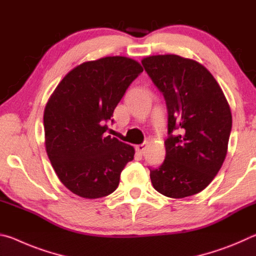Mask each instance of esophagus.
<instances>
[{"label":"esophagus","instance_id":"34e87169","mask_svg":"<svg viewBox=\"0 0 256 256\" xmlns=\"http://www.w3.org/2000/svg\"><path fill=\"white\" fill-rule=\"evenodd\" d=\"M146 146H148V144H138V146H136V151L140 154H144V151H146Z\"/></svg>","mask_w":256,"mask_h":256}]
</instances>
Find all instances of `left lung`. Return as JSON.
Segmentation results:
<instances>
[{
  "label": "left lung",
  "instance_id": "obj_1",
  "mask_svg": "<svg viewBox=\"0 0 256 256\" xmlns=\"http://www.w3.org/2000/svg\"><path fill=\"white\" fill-rule=\"evenodd\" d=\"M162 94L168 114L166 157L149 167L154 188L182 198L209 185L222 166L232 131V112L218 82L196 60L154 55L141 60Z\"/></svg>",
  "mask_w": 256,
  "mask_h": 256
}]
</instances>
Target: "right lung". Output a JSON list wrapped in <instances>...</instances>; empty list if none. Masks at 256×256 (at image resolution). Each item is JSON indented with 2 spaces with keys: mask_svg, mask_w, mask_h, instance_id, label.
<instances>
[{
  "mask_svg": "<svg viewBox=\"0 0 256 256\" xmlns=\"http://www.w3.org/2000/svg\"><path fill=\"white\" fill-rule=\"evenodd\" d=\"M144 68L132 58L84 62L63 78L44 112L45 146L56 175L72 193L99 198L118 188L134 149L107 136L106 125Z\"/></svg>",
  "mask_w": 256,
  "mask_h": 256,
  "instance_id": "add662e5",
  "label": "right lung"
}]
</instances>
